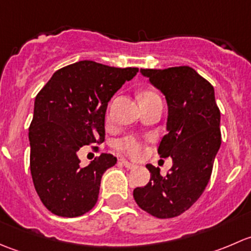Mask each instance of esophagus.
Wrapping results in <instances>:
<instances>
[{"label":"esophagus","instance_id":"obj_1","mask_svg":"<svg viewBox=\"0 0 251 251\" xmlns=\"http://www.w3.org/2000/svg\"><path fill=\"white\" fill-rule=\"evenodd\" d=\"M121 164H123L124 166H125L126 169H135V168H137V165H135V164H132V163H130V161H127V160H124V159H121Z\"/></svg>","mask_w":251,"mask_h":251}]
</instances>
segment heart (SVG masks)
<instances>
[{"label": "heart", "mask_w": 251, "mask_h": 251, "mask_svg": "<svg viewBox=\"0 0 251 251\" xmlns=\"http://www.w3.org/2000/svg\"><path fill=\"white\" fill-rule=\"evenodd\" d=\"M155 96L158 95L153 91H143L140 95V100L142 102V100H147L151 97H155ZM114 146L119 151L133 159L141 158L144 153V142L135 135H127L125 137H121L120 140L115 142Z\"/></svg>", "instance_id": "heart-1"}]
</instances>
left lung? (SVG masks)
I'll use <instances>...</instances> for the list:
<instances>
[{"label":"left lung","instance_id":"obj_1","mask_svg":"<svg viewBox=\"0 0 251 251\" xmlns=\"http://www.w3.org/2000/svg\"><path fill=\"white\" fill-rule=\"evenodd\" d=\"M151 83L165 95L169 132L159 144L161 158H173V168L161 176L151 164V179L133 189L138 206L158 219L183 214L209 183L215 156L221 146L220 109L211 83L193 68L141 69Z\"/></svg>","mask_w":251,"mask_h":251}]
</instances>
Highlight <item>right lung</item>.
<instances>
[{"mask_svg": "<svg viewBox=\"0 0 251 251\" xmlns=\"http://www.w3.org/2000/svg\"><path fill=\"white\" fill-rule=\"evenodd\" d=\"M137 73L138 68L80 60L57 70L37 93L29 127L30 171L37 196L52 214L77 217L97 203L102 175L116 158L103 153L83 168L77 151L104 141L108 102Z\"/></svg>", "mask_w": 251, "mask_h": 251, "instance_id": "1", "label": "right lung"}]
</instances>
